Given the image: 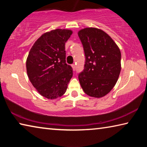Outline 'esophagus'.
<instances>
[{
    "label": "esophagus",
    "instance_id": "esophagus-1",
    "mask_svg": "<svg viewBox=\"0 0 147 147\" xmlns=\"http://www.w3.org/2000/svg\"><path fill=\"white\" fill-rule=\"evenodd\" d=\"M71 66H72V67H73V71H74V70H75V68H76L75 64H72V65H71Z\"/></svg>",
    "mask_w": 147,
    "mask_h": 147
}]
</instances>
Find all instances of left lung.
Returning a JSON list of instances; mask_svg holds the SVG:
<instances>
[{"label":"left lung","instance_id":"left-lung-1","mask_svg":"<svg viewBox=\"0 0 147 147\" xmlns=\"http://www.w3.org/2000/svg\"><path fill=\"white\" fill-rule=\"evenodd\" d=\"M86 61L78 74L81 87L88 95L105 96L115 86L120 74V49L110 36L102 30L86 28L78 32Z\"/></svg>","mask_w":147,"mask_h":147}]
</instances>
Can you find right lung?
Wrapping results in <instances>:
<instances>
[{
	"label": "right lung",
	"instance_id": "1",
	"mask_svg": "<svg viewBox=\"0 0 147 147\" xmlns=\"http://www.w3.org/2000/svg\"><path fill=\"white\" fill-rule=\"evenodd\" d=\"M72 33L65 29L46 32L35 42L29 52L27 74L39 93L47 98L63 95L73 76V69L66 63L65 48Z\"/></svg>",
	"mask_w": 147,
	"mask_h": 147
}]
</instances>
